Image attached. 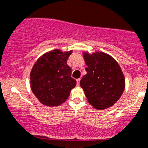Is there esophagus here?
Returning <instances> with one entry per match:
<instances>
[{"label": "esophagus", "mask_w": 148, "mask_h": 148, "mask_svg": "<svg viewBox=\"0 0 148 148\" xmlns=\"http://www.w3.org/2000/svg\"><path fill=\"white\" fill-rule=\"evenodd\" d=\"M79 82H80V79H77V86H79Z\"/></svg>", "instance_id": "obj_1"}]
</instances>
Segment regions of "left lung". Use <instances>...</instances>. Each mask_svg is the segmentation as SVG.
Listing matches in <instances>:
<instances>
[{
    "label": "left lung",
    "mask_w": 148,
    "mask_h": 148,
    "mask_svg": "<svg viewBox=\"0 0 148 148\" xmlns=\"http://www.w3.org/2000/svg\"><path fill=\"white\" fill-rule=\"evenodd\" d=\"M87 74L80 86L88 101L97 110L113 106L119 100L125 88V79L120 66L109 54L97 51L83 52Z\"/></svg>",
    "instance_id": "obj_1"
}]
</instances>
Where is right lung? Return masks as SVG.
<instances>
[{"label":"right lung","mask_w":148,"mask_h":148,"mask_svg":"<svg viewBox=\"0 0 148 148\" xmlns=\"http://www.w3.org/2000/svg\"><path fill=\"white\" fill-rule=\"evenodd\" d=\"M72 51L54 49L37 60L30 73L32 92L44 106H58L66 102L77 82L71 76L67 60Z\"/></svg>","instance_id":"obj_1"}]
</instances>
